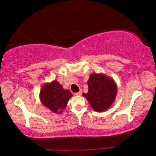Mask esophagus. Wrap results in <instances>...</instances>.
Listing matches in <instances>:
<instances>
[{
  "label": "esophagus",
  "instance_id": "obj_1",
  "mask_svg": "<svg viewBox=\"0 0 156 156\" xmlns=\"http://www.w3.org/2000/svg\"><path fill=\"white\" fill-rule=\"evenodd\" d=\"M82 94V90H80L78 92H76V93H75V95H76V96H81Z\"/></svg>",
  "mask_w": 156,
  "mask_h": 156
}]
</instances>
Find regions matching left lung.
Masks as SVG:
<instances>
[{
    "label": "left lung",
    "instance_id": "8db88e82",
    "mask_svg": "<svg viewBox=\"0 0 156 156\" xmlns=\"http://www.w3.org/2000/svg\"><path fill=\"white\" fill-rule=\"evenodd\" d=\"M88 93L82 95L97 112L108 110L115 102L117 94V86L115 80L105 74L93 73L87 82Z\"/></svg>",
    "mask_w": 156,
    "mask_h": 156
}]
</instances>
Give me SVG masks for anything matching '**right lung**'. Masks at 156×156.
<instances>
[{"label":"right lung","mask_w":156,"mask_h":156,"mask_svg":"<svg viewBox=\"0 0 156 156\" xmlns=\"http://www.w3.org/2000/svg\"><path fill=\"white\" fill-rule=\"evenodd\" d=\"M73 96L68 89L63 88L57 80L45 83L39 92V98L44 107L54 113H62Z\"/></svg>","instance_id":"right-lung-1"}]
</instances>
